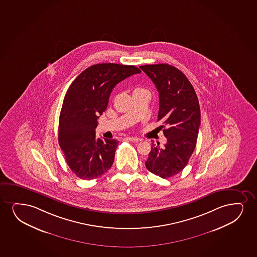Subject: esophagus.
I'll return each instance as SVG.
<instances>
[{
	"instance_id": "esophagus-1",
	"label": "esophagus",
	"mask_w": 257,
	"mask_h": 257,
	"mask_svg": "<svg viewBox=\"0 0 257 257\" xmlns=\"http://www.w3.org/2000/svg\"><path fill=\"white\" fill-rule=\"evenodd\" d=\"M127 140L131 141V142H133V143H139V142L142 141V139L137 138V137H127Z\"/></svg>"
}]
</instances>
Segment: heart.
<instances>
[{
  "mask_svg": "<svg viewBox=\"0 0 257 257\" xmlns=\"http://www.w3.org/2000/svg\"><path fill=\"white\" fill-rule=\"evenodd\" d=\"M142 93H146L150 94V91L146 88H142V87H136L134 88L133 94H142Z\"/></svg>",
  "mask_w": 257,
  "mask_h": 257,
  "instance_id": "1",
  "label": "heart"
}]
</instances>
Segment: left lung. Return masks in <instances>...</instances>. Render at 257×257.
<instances>
[{"mask_svg": "<svg viewBox=\"0 0 257 257\" xmlns=\"http://www.w3.org/2000/svg\"><path fill=\"white\" fill-rule=\"evenodd\" d=\"M140 68L159 92L157 120L167 127L163 130L167 143L160 147L152 141L145 165L156 176L169 178L185 168L195 150L201 124L198 98L190 81L176 67L161 63Z\"/></svg>", "mask_w": 257, "mask_h": 257, "instance_id": "left-lung-1", "label": "left lung"}]
</instances>
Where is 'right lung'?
<instances>
[{
  "label": "right lung",
  "instance_id": "1",
  "mask_svg": "<svg viewBox=\"0 0 257 257\" xmlns=\"http://www.w3.org/2000/svg\"><path fill=\"white\" fill-rule=\"evenodd\" d=\"M139 73L136 66L95 64L68 88L59 118L58 142L66 163L79 178H97L113 165L119 142L96 138L94 128L115 85Z\"/></svg>",
  "mask_w": 257,
  "mask_h": 257
}]
</instances>
